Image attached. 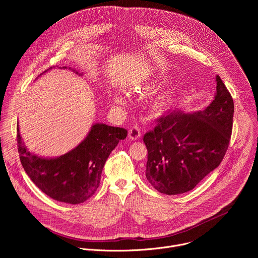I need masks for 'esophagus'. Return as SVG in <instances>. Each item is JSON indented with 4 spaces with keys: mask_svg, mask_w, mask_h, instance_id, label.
Segmentation results:
<instances>
[{
    "mask_svg": "<svg viewBox=\"0 0 258 258\" xmlns=\"http://www.w3.org/2000/svg\"><path fill=\"white\" fill-rule=\"evenodd\" d=\"M128 137H130V139L131 140H138L140 137H141V131H140V128L138 127V126H136V125H134V126H132L131 128H130V131H128Z\"/></svg>",
    "mask_w": 258,
    "mask_h": 258,
    "instance_id": "1",
    "label": "esophagus"
}]
</instances>
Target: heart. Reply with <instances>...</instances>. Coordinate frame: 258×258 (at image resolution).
<instances>
[{
    "instance_id": "1",
    "label": "heart",
    "mask_w": 258,
    "mask_h": 258,
    "mask_svg": "<svg viewBox=\"0 0 258 258\" xmlns=\"http://www.w3.org/2000/svg\"><path fill=\"white\" fill-rule=\"evenodd\" d=\"M149 88V84L148 83H145V84H141L139 85V87H136V89H147ZM113 101L117 104H121L123 103L124 101V97L121 95V94H116L114 97H113ZM172 102V98L170 96L169 93L167 92H164V93H161L159 94L153 101H152V108L154 111L156 112H163L165 111V110H167L169 107H170V104Z\"/></svg>"
}]
</instances>
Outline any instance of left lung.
<instances>
[{"mask_svg":"<svg viewBox=\"0 0 258 258\" xmlns=\"http://www.w3.org/2000/svg\"><path fill=\"white\" fill-rule=\"evenodd\" d=\"M216 94L202 111L168 112L146 133V177L158 192L177 195L193 190L228 150L234 116L233 98L216 76Z\"/></svg>","mask_w":258,"mask_h":258,"instance_id":"1","label":"left lung"}]
</instances>
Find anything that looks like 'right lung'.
I'll list each match as a JSON object with an SVG mask.
<instances>
[{"label":"right lung","instance_id":"right-lung-1","mask_svg":"<svg viewBox=\"0 0 258 258\" xmlns=\"http://www.w3.org/2000/svg\"><path fill=\"white\" fill-rule=\"evenodd\" d=\"M126 136L122 127L95 123L75 149L60 157L43 158L28 151L17 125L18 152L25 172L46 195L69 204L83 203L95 194L107 158Z\"/></svg>","mask_w":258,"mask_h":258}]
</instances>
